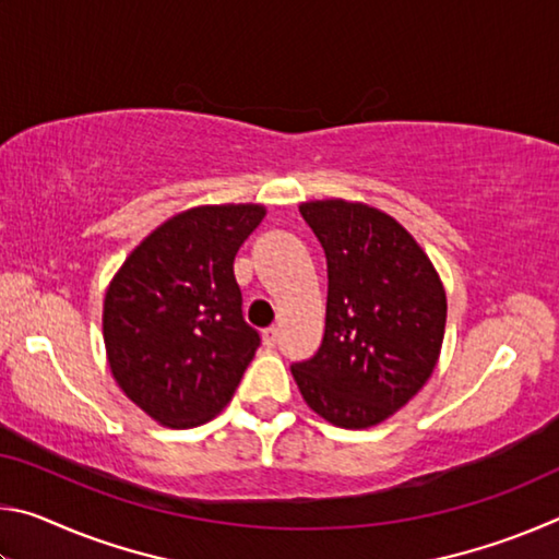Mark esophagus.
Masks as SVG:
<instances>
[{
  "mask_svg": "<svg viewBox=\"0 0 559 559\" xmlns=\"http://www.w3.org/2000/svg\"><path fill=\"white\" fill-rule=\"evenodd\" d=\"M276 343H278V328H266V330H263V345L273 347Z\"/></svg>",
  "mask_w": 559,
  "mask_h": 559,
  "instance_id": "obj_1",
  "label": "esophagus"
}]
</instances>
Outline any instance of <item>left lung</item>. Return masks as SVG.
<instances>
[{"label": "left lung", "instance_id": "obj_1", "mask_svg": "<svg viewBox=\"0 0 559 559\" xmlns=\"http://www.w3.org/2000/svg\"><path fill=\"white\" fill-rule=\"evenodd\" d=\"M328 259L325 335L290 367L302 400L343 429L402 409L437 367L447 290L414 236L362 202L300 204Z\"/></svg>", "mask_w": 559, "mask_h": 559}]
</instances>
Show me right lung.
I'll return each instance as SVG.
<instances>
[{
    "instance_id": "obj_1",
    "label": "right lung",
    "mask_w": 559,
    "mask_h": 559,
    "mask_svg": "<svg viewBox=\"0 0 559 559\" xmlns=\"http://www.w3.org/2000/svg\"><path fill=\"white\" fill-rule=\"evenodd\" d=\"M266 206L179 212L132 249L103 300L110 372L130 402L173 429L214 419L261 343L241 316L234 257Z\"/></svg>"
}]
</instances>
